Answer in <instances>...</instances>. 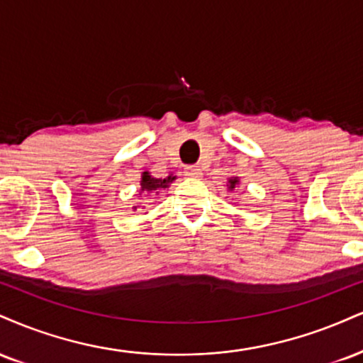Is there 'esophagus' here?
<instances>
[{"instance_id":"obj_1","label":"esophagus","mask_w":363,"mask_h":363,"mask_svg":"<svg viewBox=\"0 0 363 363\" xmlns=\"http://www.w3.org/2000/svg\"><path fill=\"white\" fill-rule=\"evenodd\" d=\"M186 176L193 177V179H201V177H203V170L199 169V165H187Z\"/></svg>"}]
</instances>
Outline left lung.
Segmentation results:
<instances>
[{
    "instance_id": "8db88e82",
    "label": "left lung",
    "mask_w": 363,
    "mask_h": 363,
    "mask_svg": "<svg viewBox=\"0 0 363 363\" xmlns=\"http://www.w3.org/2000/svg\"><path fill=\"white\" fill-rule=\"evenodd\" d=\"M240 184V179L238 177H230L228 179V184H226V187H228V191H233L235 187H237Z\"/></svg>"
}]
</instances>
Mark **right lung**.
Returning a JSON list of instances; mask_svg holds the SVG:
<instances>
[{
    "mask_svg": "<svg viewBox=\"0 0 363 363\" xmlns=\"http://www.w3.org/2000/svg\"><path fill=\"white\" fill-rule=\"evenodd\" d=\"M176 181V176H172V174H169L167 177L162 179V177H154L150 176V172L145 170V172L142 174V179H140V194H145V196H159L160 191L167 189V187L172 184V182ZM138 206H133V209H137Z\"/></svg>",
    "mask_w": 363,
    "mask_h": 363,
    "instance_id": "1",
    "label": "right lung"
}]
</instances>
